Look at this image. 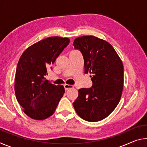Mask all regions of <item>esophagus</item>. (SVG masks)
Here are the masks:
<instances>
[{
  "mask_svg": "<svg viewBox=\"0 0 147 147\" xmlns=\"http://www.w3.org/2000/svg\"><path fill=\"white\" fill-rule=\"evenodd\" d=\"M64 88H65V91H67L69 89L73 88V86L69 85V84H64Z\"/></svg>",
  "mask_w": 147,
  "mask_h": 147,
  "instance_id": "1",
  "label": "esophagus"
}]
</instances>
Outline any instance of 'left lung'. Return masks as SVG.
<instances>
[{
	"mask_svg": "<svg viewBox=\"0 0 147 147\" xmlns=\"http://www.w3.org/2000/svg\"><path fill=\"white\" fill-rule=\"evenodd\" d=\"M73 46L82 54L84 73L93 75L90 88L78 90L73 102L76 113L84 120L96 122L107 117L118 105L124 83L121 58L108 42L93 36L74 39Z\"/></svg>",
	"mask_w": 147,
	"mask_h": 147,
	"instance_id": "1",
	"label": "left lung"
}]
</instances>
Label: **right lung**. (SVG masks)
Listing matches in <instances>:
<instances>
[{
    "label": "right lung",
    "instance_id": "obj_1",
    "mask_svg": "<svg viewBox=\"0 0 147 147\" xmlns=\"http://www.w3.org/2000/svg\"><path fill=\"white\" fill-rule=\"evenodd\" d=\"M67 38L50 37L29 47L20 58L15 81L16 98L26 115L43 120L54 113L64 87L45 79L47 69L68 45Z\"/></svg>",
    "mask_w": 147,
    "mask_h": 147
}]
</instances>
